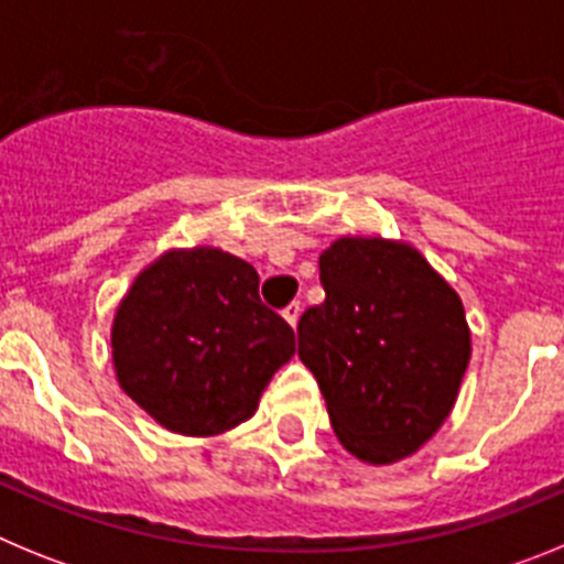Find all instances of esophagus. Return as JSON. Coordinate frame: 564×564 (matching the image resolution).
Instances as JSON below:
<instances>
[{
  "label": "esophagus",
  "mask_w": 564,
  "mask_h": 564,
  "mask_svg": "<svg viewBox=\"0 0 564 564\" xmlns=\"http://www.w3.org/2000/svg\"><path fill=\"white\" fill-rule=\"evenodd\" d=\"M282 316H285L288 325L296 327L299 325V316H302V307H299V302H291V305H288L285 311H282Z\"/></svg>",
  "instance_id": "obj_1"
}]
</instances>
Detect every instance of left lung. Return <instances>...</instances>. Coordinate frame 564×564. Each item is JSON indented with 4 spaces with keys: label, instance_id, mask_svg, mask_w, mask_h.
<instances>
[{
    "label": "left lung",
    "instance_id": "1",
    "mask_svg": "<svg viewBox=\"0 0 564 564\" xmlns=\"http://www.w3.org/2000/svg\"><path fill=\"white\" fill-rule=\"evenodd\" d=\"M325 302L299 318L341 446L372 466L430 441L460 392L471 330L455 288L410 242L338 237L318 257Z\"/></svg>",
    "mask_w": 564,
    "mask_h": 564
}]
</instances>
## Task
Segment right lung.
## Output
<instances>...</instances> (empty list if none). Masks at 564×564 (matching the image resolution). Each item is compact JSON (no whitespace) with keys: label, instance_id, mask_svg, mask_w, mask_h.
<instances>
[{"label":"right lung","instance_id":"add662e5","mask_svg":"<svg viewBox=\"0 0 564 564\" xmlns=\"http://www.w3.org/2000/svg\"><path fill=\"white\" fill-rule=\"evenodd\" d=\"M296 341L259 302V273L212 246L172 248L134 276L112 318L121 390L163 430L212 437L257 412Z\"/></svg>","mask_w":564,"mask_h":564}]
</instances>
